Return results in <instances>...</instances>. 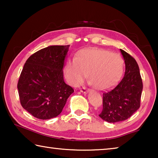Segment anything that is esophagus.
Listing matches in <instances>:
<instances>
[{
    "instance_id": "34e87169",
    "label": "esophagus",
    "mask_w": 158,
    "mask_h": 158,
    "mask_svg": "<svg viewBox=\"0 0 158 158\" xmlns=\"http://www.w3.org/2000/svg\"><path fill=\"white\" fill-rule=\"evenodd\" d=\"M80 91L82 92V93H86V92L89 91V90L85 89V88H84V87H82V88H81V89H80Z\"/></svg>"
}]
</instances>
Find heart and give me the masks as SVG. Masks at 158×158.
Segmentation results:
<instances>
[{"label": "heart", "instance_id": "obj_1", "mask_svg": "<svg viewBox=\"0 0 158 158\" xmlns=\"http://www.w3.org/2000/svg\"><path fill=\"white\" fill-rule=\"evenodd\" d=\"M124 65L123 58L116 53L103 49H84L67 62L65 77L69 84L77 86L89 74L95 88L107 89L121 79Z\"/></svg>", "mask_w": 158, "mask_h": 158}]
</instances>
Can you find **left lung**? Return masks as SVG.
I'll list each match as a JSON object with an SVG mask.
<instances>
[{"mask_svg":"<svg viewBox=\"0 0 158 158\" xmlns=\"http://www.w3.org/2000/svg\"><path fill=\"white\" fill-rule=\"evenodd\" d=\"M120 50L125 63V75L116 86L103 93V108L99 114L109 123L127 120L140 107L143 83L139 68L135 58Z\"/></svg>","mask_w":158,"mask_h":158,"instance_id":"8db88e82","label":"left lung"}]
</instances>
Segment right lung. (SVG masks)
Here are the masks:
<instances>
[{
	"instance_id": "1",
	"label": "right lung",
	"mask_w": 158,
	"mask_h": 158,
	"mask_svg": "<svg viewBox=\"0 0 158 158\" xmlns=\"http://www.w3.org/2000/svg\"><path fill=\"white\" fill-rule=\"evenodd\" d=\"M69 45L49 46L26 61L17 84L23 108L37 118L50 119L62 111L74 89L63 79V65Z\"/></svg>"
}]
</instances>
